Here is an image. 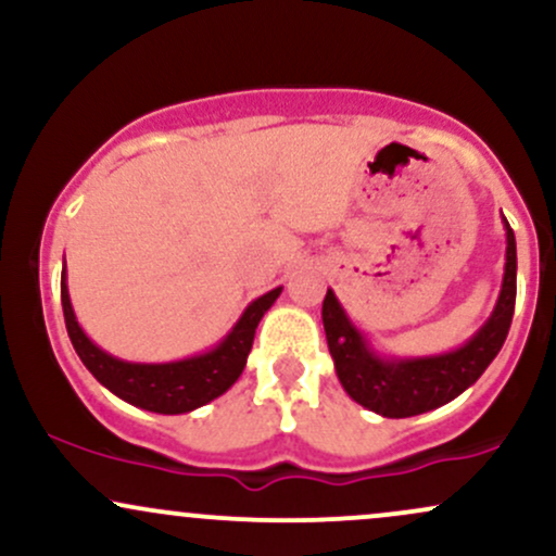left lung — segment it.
Returning a JSON list of instances; mask_svg holds the SVG:
<instances>
[{
	"label": "left lung",
	"instance_id": "left-lung-1",
	"mask_svg": "<svg viewBox=\"0 0 556 556\" xmlns=\"http://www.w3.org/2000/svg\"><path fill=\"white\" fill-rule=\"evenodd\" d=\"M502 225L507 235V251H504V277L494 311L470 340L446 353L413 355V358L379 353L371 340L355 327L334 290H327L321 321L329 353L342 389L358 405L384 418L420 416L460 397L486 371L507 340L515 314V290H518L515 232L504 216Z\"/></svg>",
	"mask_w": 556,
	"mask_h": 556
}]
</instances>
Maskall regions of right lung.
Returning a JSON list of instances; mask_svg holds the SVG:
<instances>
[{"instance_id":"right-lung-1","label":"right lung","mask_w":556,"mask_h":556,"mask_svg":"<svg viewBox=\"0 0 556 556\" xmlns=\"http://www.w3.org/2000/svg\"><path fill=\"white\" fill-rule=\"evenodd\" d=\"M279 295H282V287H274L266 295L251 300L232 329L203 353L167 363H136L114 358L83 331L70 303L67 269L62 266V311H65L70 342L83 366L119 400L130 402L140 410L159 413V416H180L225 394L240 379L258 321Z\"/></svg>"}]
</instances>
